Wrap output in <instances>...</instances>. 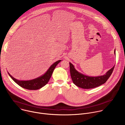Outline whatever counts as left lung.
I'll return each instance as SVG.
<instances>
[{"label": "left lung", "instance_id": "left-lung-1", "mask_svg": "<svg viewBox=\"0 0 125 125\" xmlns=\"http://www.w3.org/2000/svg\"><path fill=\"white\" fill-rule=\"evenodd\" d=\"M114 53L116 55L115 49ZM69 63L71 77L73 83L77 86L84 89L95 88L104 83L112 74L115 66H113L104 75L97 77H89L79 72L72 63L70 62Z\"/></svg>", "mask_w": 125, "mask_h": 125}]
</instances>
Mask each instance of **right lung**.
<instances>
[{
    "instance_id": "add662e5",
    "label": "right lung",
    "mask_w": 125,
    "mask_h": 125,
    "mask_svg": "<svg viewBox=\"0 0 125 125\" xmlns=\"http://www.w3.org/2000/svg\"><path fill=\"white\" fill-rule=\"evenodd\" d=\"M61 60H58L53 63L48 69L46 72L39 78L29 81H20L13 78L9 73L8 74L11 79L19 85L24 88L29 90H37L46 85L49 81L52 73L57 65Z\"/></svg>"
}]
</instances>
